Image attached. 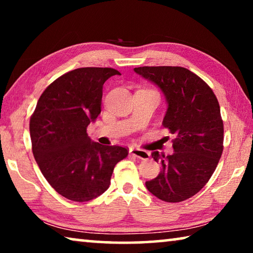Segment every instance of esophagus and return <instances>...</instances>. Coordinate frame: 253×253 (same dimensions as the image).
Segmentation results:
<instances>
[{"instance_id":"obj_1","label":"esophagus","mask_w":253,"mask_h":253,"mask_svg":"<svg viewBox=\"0 0 253 253\" xmlns=\"http://www.w3.org/2000/svg\"><path fill=\"white\" fill-rule=\"evenodd\" d=\"M129 153L132 156L139 158V160H148L149 156H151V154L148 152L143 151V149H139V148H130Z\"/></svg>"}]
</instances>
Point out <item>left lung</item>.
Here are the masks:
<instances>
[{"instance_id":"left-lung-1","label":"left lung","mask_w":253,"mask_h":253,"mask_svg":"<svg viewBox=\"0 0 253 253\" xmlns=\"http://www.w3.org/2000/svg\"><path fill=\"white\" fill-rule=\"evenodd\" d=\"M134 70L164 93L169 107L163 126L175 137L172 155L152 153L162 170L145 184L162 201L182 202L202 190L223 152L219 101L209 84L186 68L138 67Z\"/></svg>"}]
</instances>
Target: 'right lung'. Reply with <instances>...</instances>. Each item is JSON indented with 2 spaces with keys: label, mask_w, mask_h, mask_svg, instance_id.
I'll return each instance as SVG.
<instances>
[{
  "label": "right lung",
  "mask_w": 253,
  "mask_h": 253,
  "mask_svg": "<svg viewBox=\"0 0 253 253\" xmlns=\"http://www.w3.org/2000/svg\"><path fill=\"white\" fill-rule=\"evenodd\" d=\"M113 68H79L59 77L42 92L30 118L33 156L60 195L87 202L110 185L115 165L127 148L91 142L87 127L101 111L102 85Z\"/></svg>",
  "instance_id": "add662e5"
}]
</instances>
